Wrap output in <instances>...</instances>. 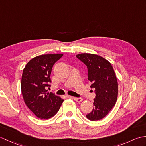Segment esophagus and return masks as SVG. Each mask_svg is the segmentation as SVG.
<instances>
[{"mask_svg":"<svg viewBox=\"0 0 146 146\" xmlns=\"http://www.w3.org/2000/svg\"><path fill=\"white\" fill-rule=\"evenodd\" d=\"M73 98L74 99V100H75L77 102H81L83 100L82 98L80 97H73Z\"/></svg>","mask_w":146,"mask_h":146,"instance_id":"esophagus-1","label":"esophagus"}]
</instances>
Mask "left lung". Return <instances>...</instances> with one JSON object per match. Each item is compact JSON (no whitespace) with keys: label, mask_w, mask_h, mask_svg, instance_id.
Listing matches in <instances>:
<instances>
[{"label":"left lung","mask_w":146,"mask_h":146,"mask_svg":"<svg viewBox=\"0 0 146 146\" xmlns=\"http://www.w3.org/2000/svg\"><path fill=\"white\" fill-rule=\"evenodd\" d=\"M76 56L87 67L88 80L91 88H95L94 107L86 118L92 121L100 120L112 109L117 99L118 83L113 68L100 56L82 53Z\"/></svg>","instance_id":"8db88e82"}]
</instances>
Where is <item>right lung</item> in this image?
<instances>
[{
    "instance_id": "1",
    "label": "right lung",
    "mask_w": 146,
    "mask_h": 146,
    "mask_svg": "<svg viewBox=\"0 0 146 146\" xmlns=\"http://www.w3.org/2000/svg\"><path fill=\"white\" fill-rule=\"evenodd\" d=\"M62 54L38 56L31 60L24 68L21 79V92L24 102L36 116L41 119L53 117L64 101L50 92V75L54 64L63 56Z\"/></svg>"
}]
</instances>
